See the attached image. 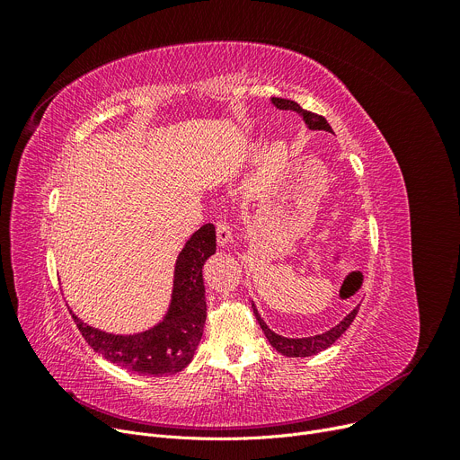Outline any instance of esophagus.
<instances>
[{
  "label": "esophagus",
  "mask_w": 460,
  "mask_h": 460,
  "mask_svg": "<svg viewBox=\"0 0 460 460\" xmlns=\"http://www.w3.org/2000/svg\"><path fill=\"white\" fill-rule=\"evenodd\" d=\"M216 236H217V244H220L222 248L231 244L233 233H231V227H229L227 222H217L216 224Z\"/></svg>",
  "instance_id": "1"
}]
</instances>
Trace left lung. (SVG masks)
Masks as SVG:
<instances>
[{"mask_svg":"<svg viewBox=\"0 0 460 460\" xmlns=\"http://www.w3.org/2000/svg\"><path fill=\"white\" fill-rule=\"evenodd\" d=\"M272 104L278 108V110H291V111H296L302 119L304 123L307 125L309 130H326V132H333L332 127L328 125V120L323 117V115H317V113H311L307 110H302L298 102L295 101H287V99H278V96H272ZM252 307H253V313H255V319L261 326V330L264 332V335H267V340L270 341V345L281 352L283 356H288V358H305V356H313V354H319L323 350H326L328 347H332L340 337L345 333V330L352 324L356 313H358V307H354L349 315L340 323L335 324L333 328L323 332V333H317V335H309V337H283L276 332H272L267 323L262 321V317L259 315V311L255 307V304L252 302Z\"/></svg>","mask_w":460,"mask_h":460,"instance_id":"obj_1","label":"left lung"}]
</instances>
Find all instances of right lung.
Masks as SVG:
<instances>
[{"instance_id": "add662e5", "label": "right lung", "mask_w": 460, "mask_h": 460, "mask_svg": "<svg viewBox=\"0 0 460 460\" xmlns=\"http://www.w3.org/2000/svg\"><path fill=\"white\" fill-rule=\"evenodd\" d=\"M216 253V229L205 224L193 233L175 261L173 291L160 323L136 333H110L75 319L94 352L137 375H175L196 354L207 319L203 264Z\"/></svg>"}]
</instances>
